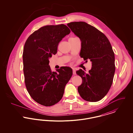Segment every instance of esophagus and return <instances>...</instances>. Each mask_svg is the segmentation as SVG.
I'll list each match as a JSON object with an SVG mask.
<instances>
[{
	"instance_id": "1",
	"label": "esophagus",
	"mask_w": 133,
	"mask_h": 133,
	"mask_svg": "<svg viewBox=\"0 0 133 133\" xmlns=\"http://www.w3.org/2000/svg\"><path fill=\"white\" fill-rule=\"evenodd\" d=\"M72 69H73V74L74 75H76V71H75V68H72Z\"/></svg>"
}]
</instances>
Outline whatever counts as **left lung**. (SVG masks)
Listing matches in <instances>:
<instances>
[{
  "mask_svg": "<svg viewBox=\"0 0 133 133\" xmlns=\"http://www.w3.org/2000/svg\"><path fill=\"white\" fill-rule=\"evenodd\" d=\"M67 26L81 41L80 56L92 62L88 74L81 69L76 71L82 79L78 92L87 101H99L107 94L114 78L115 55L112 46L102 32L85 22H70Z\"/></svg>",
  "mask_w": 133,
  "mask_h": 133,
  "instance_id": "8db88e82",
  "label": "left lung"
}]
</instances>
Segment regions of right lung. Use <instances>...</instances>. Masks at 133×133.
<instances>
[{
	"label": "right lung",
	"instance_id": "add662e5",
	"mask_svg": "<svg viewBox=\"0 0 133 133\" xmlns=\"http://www.w3.org/2000/svg\"><path fill=\"white\" fill-rule=\"evenodd\" d=\"M70 33L64 24L46 25L34 32L26 41L23 52L25 84L32 98L45 106L60 101L72 69L62 67L52 72L49 59L57 52L59 43Z\"/></svg>",
	"mask_w": 133,
	"mask_h": 133
}]
</instances>
